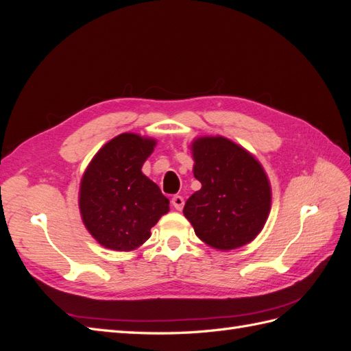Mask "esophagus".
<instances>
[{
	"label": "esophagus",
	"mask_w": 351,
	"mask_h": 351,
	"mask_svg": "<svg viewBox=\"0 0 351 351\" xmlns=\"http://www.w3.org/2000/svg\"><path fill=\"white\" fill-rule=\"evenodd\" d=\"M173 206L177 209V210H182L183 206H184V199L182 196H174L173 200H171Z\"/></svg>",
	"instance_id": "1"
}]
</instances>
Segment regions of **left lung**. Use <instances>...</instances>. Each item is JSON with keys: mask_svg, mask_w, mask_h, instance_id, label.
<instances>
[{"mask_svg": "<svg viewBox=\"0 0 351 351\" xmlns=\"http://www.w3.org/2000/svg\"><path fill=\"white\" fill-rule=\"evenodd\" d=\"M190 149L202 187L187 199L184 217L212 249L246 246L262 231L271 210V183L263 167L224 136L196 137Z\"/></svg>", "mask_w": 351, "mask_h": 351, "instance_id": "8db88e82", "label": "left lung"}]
</instances>
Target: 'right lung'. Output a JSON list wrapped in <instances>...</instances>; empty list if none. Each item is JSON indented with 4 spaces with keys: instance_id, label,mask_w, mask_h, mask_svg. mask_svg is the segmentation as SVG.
Returning <instances> with one entry per match:
<instances>
[{
    "instance_id": "obj_1",
    "label": "right lung",
    "mask_w": 351,
    "mask_h": 351,
    "mask_svg": "<svg viewBox=\"0 0 351 351\" xmlns=\"http://www.w3.org/2000/svg\"><path fill=\"white\" fill-rule=\"evenodd\" d=\"M156 141L121 133L95 154L80 180L79 209L101 246L130 252L151 237V228L169 210V200L142 173Z\"/></svg>"
}]
</instances>
